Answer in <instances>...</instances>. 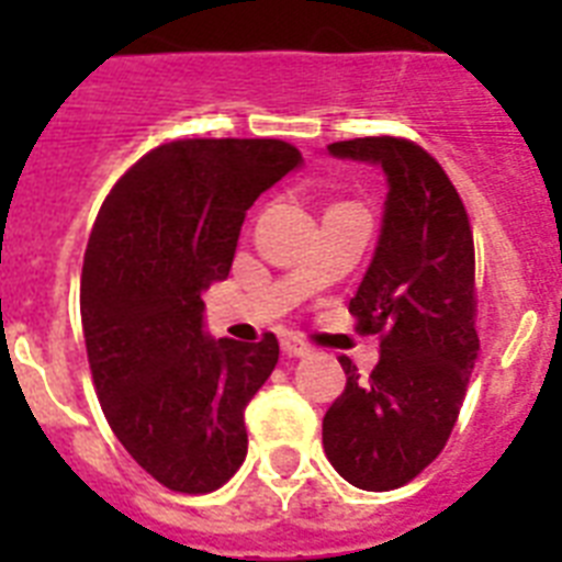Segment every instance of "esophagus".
<instances>
[{"label":"esophagus","instance_id":"esophagus-1","mask_svg":"<svg viewBox=\"0 0 562 562\" xmlns=\"http://www.w3.org/2000/svg\"><path fill=\"white\" fill-rule=\"evenodd\" d=\"M282 352L289 356V359H303V356H308L312 352V347H308L306 341H300V338H294V335H285L280 341Z\"/></svg>","mask_w":562,"mask_h":562}]
</instances>
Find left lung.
I'll return each mask as SVG.
<instances>
[{
	"label": "left lung",
	"instance_id": "1",
	"mask_svg": "<svg viewBox=\"0 0 562 562\" xmlns=\"http://www.w3.org/2000/svg\"><path fill=\"white\" fill-rule=\"evenodd\" d=\"M335 157L379 162L387 201L379 247L350 300L356 333L379 335L382 359L324 417V452L352 487L396 490L443 452L479 359L475 245L443 166L402 136L333 143Z\"/></svg>",
	"mask_w": 562,
	"mask_h": 562
}]
</instances>
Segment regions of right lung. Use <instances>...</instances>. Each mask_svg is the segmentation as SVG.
I'll list each match as a JSON object with an SVG mask.
<instances>
[{
  "label": "right lung",
  "instance_id": "add662e5",
  "mask_svg": "<svg viewBox=\"0 0 562 562\" xmlns=\"http://www.w3.org/2000/svg\"><path fill=\"white\" fill-rule=\"evenodd\" d=\"M297 162L282 139H175L116 180L92 224L81 273L92 384L119 443L175 493H212L245 461V408L280 344L206 338L201 291L227 280L245 212Z\"/></svg>",
  "mask_w": 562,
  "mask_h": 562
}]
</instances>
